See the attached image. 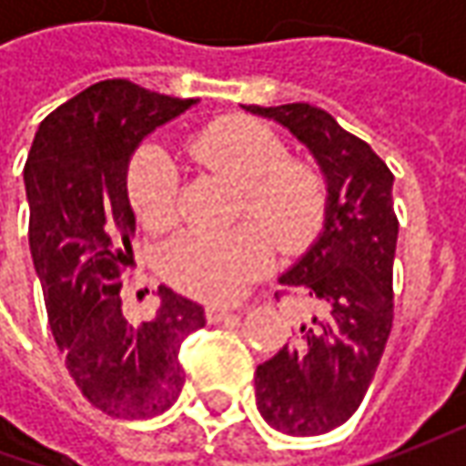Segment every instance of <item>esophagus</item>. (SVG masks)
<instances>
[{"label": "esophagus", "mask_w": 466, "mask_h": 466, "mask_svg": "<svg viewBox=\"0 0 466 466\" xmlns=\"http://www.w3.org/2000/svg\"><path fill=\"white\" fill-rule=\"evenodd\" d=\"M205 316L209 324H218V321H225V319H233L236 313L230 311V309H225V306H218V303H209L205 309Z\"/></svg>", "instance_id": "34e87169"}]
</instances>
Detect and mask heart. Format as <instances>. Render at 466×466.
<instances>
[{"label": "heart", "mask_w": 466, "mask_h": 466, "mask_svg": "<svg viewBox=\"0 0 466 466\" xmlns=\"http://www.w3.org/2000/svg\"><path fill=\"white\" fill-rule=\"evenodd\" d=\"M187 150L202 168L238 187V215L261 225V230L238 225L225 233H178L163 251V269L188 296L205 300L241 296L272 261L267 235L282 251H296L321 230L329 205L327 181L311 163L288 160L285 142L269 127L246 116L218 118L188 139ZM129 197L137 218L153 230L178 220L181 173L168 150L145 145L135 155Z\"/></svg>", "instance_id": "1"}]
</instances>
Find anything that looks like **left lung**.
<instances>
[{
  "label": "left lung",
  "mask_w": 466,
  "mask_h": 466,
  "mask_svg": "<svg viewBox=\"0 0 466 466\" xmlns=\"http://www.w3.org/2000/svg\"><path fill=\"white\" fill-rule=\"evenodd\" d=\"M288 129L313 155L329 205L313 243L279 282L309 303L293 342L257 366L259 415L279 433L321 436L360 407L394 319L391 269L400 223L394 176L363 139L311 103L243 106Z\"/></svg>",
  "instance_id": "obj_1"
}]
</instances>
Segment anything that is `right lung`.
<instances>
[{
  "label": "right lung",
  "mask_w": 466,
  "mask_h": 466,
  "mask_svg": "<svg viewBox=\"0 0 466 466\" xmlns=\"http://www.w3.org/2000/svg\"><path fill=\"white\" fill-rule=\"evenodd\" d=\"M199 100L103 80L41 121L25 163L30 257L48 324L85 400L111 418L145 420L178 400L184 337L205 327V309L157 288L150 321L121 309V267L137 218L129 160L157 127Z\"/></svg>",
  "instance_id": "1"
}]
</instances>
